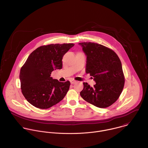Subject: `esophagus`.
<instances>
[{
	"label": "esophagus",
	"mask_w": 148,
	"mask_h": 148,
	"mask_svg": "<svg viewBox=\"0 0 148 148\" xmlns=\"http://www.w3.org/2000/svg\"><path fill=\"white\" fill-rule=\"evenodd\" d=\"M70 82H71V84H74L75 83H76V81H75V80H74L71 79V80H70Z\"/></svg>",
	"instance_id": "1"
}]
</instances>
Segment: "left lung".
Segmentation results:
<instances>
[{
  "label": "left lung",
  "mask_w": 148,
  "mask_h": 148,
  "mask_svg": "<svg viewBox=\"0 0 148 148\" xmlns=\"http://www.w3.org/2000/svg\"><path fill=\"white\" fill-rule=\"evenodd\" d=\"M86 56V73L93 76L96 84L84 83L80 96L86 102L98 108L112 105L120 97L125 83L122 64L117 55L101 44L80 42Z\"/></svg>",
  "instance_id": "left-lung-1"
}]
</instances>
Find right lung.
I'll return each mask as SVG.
<instances>
[{
  "mask_svg": "<svg viewBox=\"0 0 148 148\" xmlns=\"http://www.w3.org/2000/svg\"><path fill=\"white\" fill-rule=\"evenodd\" d=\"M75 44H52L36 48L21 66L19 78L25 99L39 109H48L62 101L70 82H60L51 77V72L62 69L64 55Z\"/></svg>",
  "mask_w": 148,
  "mask_h": 148,
  "instance_id": "add662e5",
  "label": "right lung"
}]
</instances>
